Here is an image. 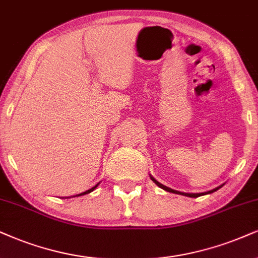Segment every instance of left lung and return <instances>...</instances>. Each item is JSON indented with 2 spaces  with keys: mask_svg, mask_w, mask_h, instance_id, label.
Returning a JSON list of instances; mask_svg holds the SVG:
<instances>
[{
  "mask_svg": "<svg viewBox=\"0 0 258 258\" xmlns=\"http://www.w3.org/2000/svg\"><path fill=\"white\" fill-rule=\"evenodd\" d=\"M149 177H151V179L153 180V182H154L155 184H157V185H158L159 187H161V189L166 190V191H168V192L179 194V195H184V196H187V197H194V199H196V197H199V196H201V195H207V194H212V192L217 191V190L219 189V187H221V186H222V185H220V186L215 187V189H213V190H209V191H206V192H199V194H189V192H182V191H177V190H173V189H171V187H168V186H166V185H164V184L159 183L158 180L155 179V178H154L153 176H149Z\"/></svg>",
  "mask_w": 258,
  "mask_h": 258,
  "instance_id": "left-lung-1",
  "label": "left lung"
}]
</instances>
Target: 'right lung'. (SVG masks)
Here are the masks:
<instances>
[{
    "label": "right lung",
    "mask_w": 258,
    "mask_h": 258,
    "mask_svg": "<svg viewBox=\"0 0 258 258\" xmlns=\"http://www.w3.org/2000/svg\"><path fill=\"white\" fill-rule=\"evenodd\" d=\"M99 184H100V182L99 183H98L97 184V185H94L93 187H91V189L90 190H87V191H85V192H81V194H78V195H74V196H73V197H76V196H82V195H86V194H90L91 191H93V190L95 189V187H97L98 185H99ZM67 199H68V197H67Z\"/></svg>",
    "instance_id": "right-lung-1"
}]
</instances>
